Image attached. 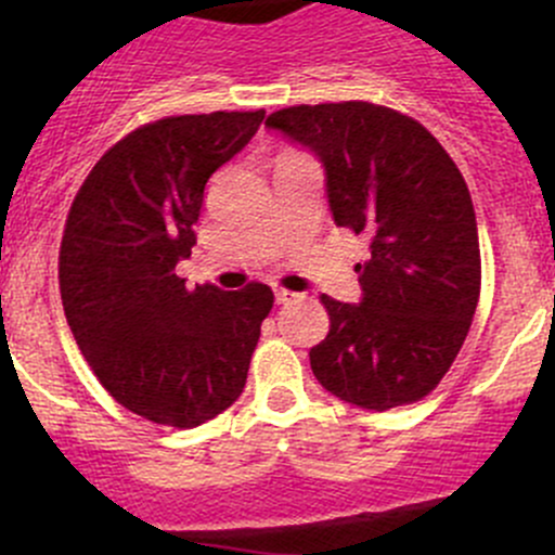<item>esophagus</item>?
<instances>
[{
    "mask_svg": "<svg viewBox=\"0 0 555 555\" xmlns=\"http://www.w3.org/2000/svg\"><path fill=\"white\" fill-rule=\"evenodd\" d=\"M301 294H296V291H288V288H275V301L278 305H291V301L299 299Z\"/></svg>",
    "mask_w": 555,
    "mask_h": 555,
    "instance_id": "obj_1",
    "label": "esophagus"
}]
</instances>
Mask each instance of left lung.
<instances>
[{"instance_id": "1", "label": "left lung", "mask_w": 555, "mask_h": 555, "mask_svg": "<svg viewBox=\"0 0 555 555\" xmlns=\"http://www.w3.org/2000/svg\"><path fill=\"white\" fill-rule=\"evenodd\" d=\"M267 125L318 154L336 227L371 240L356 264L361 305L320 296L331 328L310 350L312 374L361 409L422 401L462 350L481 296L460 168L425 125L369 101L288 106Z\"/></svg>"}]
</instances>
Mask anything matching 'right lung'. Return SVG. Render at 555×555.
Here are the masks:
<instances>
[{
	"mask_svg": "<svg viewBox=\"0 0 555 555\" xmlns=\"http://www.w3.org/2000/svg\"><path fill=\"white\" fill-rule=\"evenodd\" d=\"M259 112L165 117L119 139L93 165L66 216L59 256L64 312L108 396L157 425L197 427L248 379L272 288H186L210 176L254 139Z\"/></svg>",
	"mask_w": 555,
	"mask_h": 555,
	"instance_id": "add662e5",
	"label": "right lung"
}]
</instances>
